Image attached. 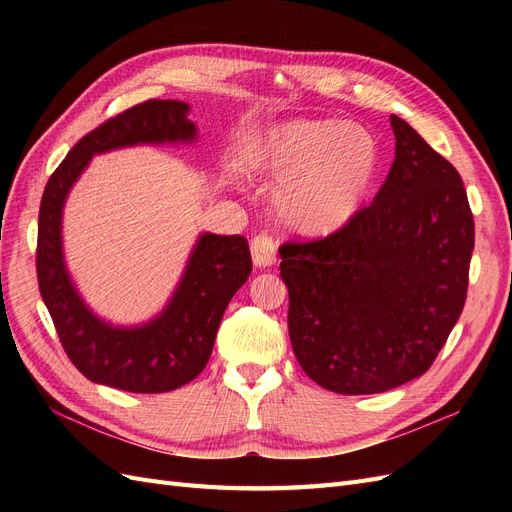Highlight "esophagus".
Instances as JSON below:
<instances>
[{
	"instance_id": "1",
	"label": "esophagus",
	"mask_w": 512,
	"mask_h": 512,
	"mask_svg": "<svg viewBox=\"0 0 512 512\" xmlns=\"http://www.w3.org/2000/svg\"><path fill=\"white\" fill-rule=\"evenodd\" d=\"M250 250L256 267H271L275 262V243L267 235L254 237L250 243Z\"/></svg>"
}]
</instances>
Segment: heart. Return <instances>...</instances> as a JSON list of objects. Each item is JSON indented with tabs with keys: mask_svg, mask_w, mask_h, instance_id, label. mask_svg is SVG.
<instances>
[{
	"mask_svg": "<svg viewBox=\"0 0 512 512\" xmlns=\"http://www.w3.org/2000/svg\"><path fill=\"white\" fill-rule=\"evenodd\" d=\"M378 164L376 136L359 123L335 119L277 123L252 151L256 173L277 181V218L305 237L346 228L361 211Z\"/></svg>",
	"mask_w": 512,
	"mask_h": 512,
	"instance_id": "b5f03b06",
	"label": "heart"
}]
</instances>
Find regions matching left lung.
Instances as JSON below:
<instances>
[{
	"instance_id": "8db88e82",
	"label": "left lung",
	"mask_w": 512,
	"mask_h": 512,
	"mask_svg": "<svg viewBox=\"0 0 512 512\" xmlns=\"http://www.w3.org/2000/svg\"><path fill=\"white\" fill-rule=\"evenodd\" d=\"M395 160L374 203L333 235L284 243L290 344L342 395L384 393L436 361L468 294L474 218L455 166L391 115Z\"/></svg>"
}]
</instances>
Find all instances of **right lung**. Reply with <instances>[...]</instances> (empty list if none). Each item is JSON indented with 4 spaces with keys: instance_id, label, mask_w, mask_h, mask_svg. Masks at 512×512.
I'll use <instances>...</instances> for the list:
<instances>
[{
    "instance_id": "obj_1",
    "label": "right lung",
    "mask_w": 512,
    "mask_h": 512,
    "mask_svg": "<svg viewBox=\"0 0 512 512\" xmlns=\"http://www.w3.org/2000/svg\"><path fill=\"white\" fill-rule=\"evenodd\" d=\"M190 106L147 100L85 134L46 183L36 271L42 301L68 359L85 378L130 393H166L205 369L230 299L252 273L241 235H200L177 290L162 312L138 327H113L98 318L74 288L61 245V215L68 192L96 153L132 145L194 143Z\"/></svg>"
}]
</instances>
